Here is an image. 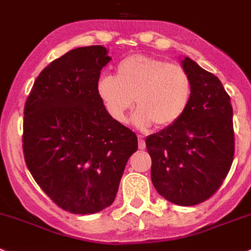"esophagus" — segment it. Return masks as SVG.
<instances>
[{
    "instance_id": "esophagus-1",
    "label": "esophagus",
    "mask_w": 251,
    "mask_h": 251,
    "mask_svg": "<svg viewBox=\"0 0 251 251\" xmlns=\"http://www.w3.org/2000/svg\"><path fill=\"white\" fill-rule=\"evenodd\" d=\"M138 149L140 150L146 149V142H145V140H143L141 136H138Z\"/></svg>"
}]
</instances>
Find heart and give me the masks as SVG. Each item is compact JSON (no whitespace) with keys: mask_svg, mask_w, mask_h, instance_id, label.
Masks as SVG:
<instances>
[{"mask_svg":"<svg viewBox=\"0 0 251 251\" xmlns=\"http://www.w3.org/2000/svg\"><path fill=\"white\" fill-rule=\"evenodd\" d=\"M96 93L115 122L124 123L134 102V126L146 129L155 123L165 128L176 123L189 106L193 83L188 71L179 63L145 54L129 55L115 68V77L104 75Z\"/></svg>","mask_w":251,"mask_h":251,"instance_id":"obj_1","label":"heart"}]
</instances>
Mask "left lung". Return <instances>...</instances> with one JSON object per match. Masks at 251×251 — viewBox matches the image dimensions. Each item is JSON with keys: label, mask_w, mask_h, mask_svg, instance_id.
Returning a JSON list of instances; mask_svg holds the SVG:
<instances>
[{"label": "left lung", "mask_w": 251, "mask_h": 251, "mask_svg": "<svg viewBox=\"0 0 251 251\" xmlns=\"http://www.w3.org/2000/svg\"><path fill=\"white\" fill-rule=\"evenodd\" d=\"M193 94L183 117L146 138L151 180L160 196L177 205L211 198L227 176L235 153L232 105L221 81L190 58L181 61Z\"/></svg>", "instance_id": "1"}]
</instances>
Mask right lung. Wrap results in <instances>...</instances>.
<instances>
[{"mask_svg":"<svg viewBox=\"0 0 251 251\" xmlns=\"http://www.w3.org/2000/svg\"><path fill=\"white\" fill-rule=\"evenodd\" d=\"M101 46L72 49L36 77L24 108L23 151L30 174L55 204L91 215L114 202L137 136L115 122L96 93L110 61Z\"/></svg>","mask_w":251,"mask_h":251,"instance_id":"1","label":"right lung"}]
</instances>
